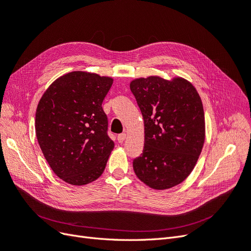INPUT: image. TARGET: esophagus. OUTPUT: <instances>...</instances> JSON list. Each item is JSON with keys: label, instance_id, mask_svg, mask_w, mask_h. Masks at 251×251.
Listing matches in <instances>:
<instances>
[{"label": "esophagus", "instance_id": "esophagus-1", "mask_svg": "<svg viewBox=\"0 0 251 251\" xmlns=\"http://www.w3.org/2000/svg\"><path fill=\"white\" fill-rule=\"evenodd\" d=\"M125 139H126V133H121L118 135V141L120 143H123L125 141Z\"/></svg>", "mask_w": 251, "mask_h": 251}]
</instances>
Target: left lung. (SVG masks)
Masks as SVG:
<instances>
[{"mask_svg": "<svg viewBox=\"0 0 251 251\" xmlns=\"http://www.w3.org/2000/svg\"><path fill=\"white\" fill-rule=\"evenodd\" d=\"M130 90L142 111L145 127L143 153L133 160L134 173L154 190L181 183L193 171L205 140L200 96L181 77L137 78Z\"/></svg>", "mask_w": 251, "mask_h": 251, "instance_id": "obj_1", "label": "left lung"}]
</instances>
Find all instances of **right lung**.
<instances>
[{
	"label": "right lung",
	"instance_id": "1",
	"mask_svg": "<svg viewBox=\"0 0 251 251\" xmlns=\"http://www.w3.org/2000/svg\"><path fill=\"white\" fill-rule=\"evenodd\" d=\"M114 79L74 71L57 78L40 98L35 132L48 164L60 179L85 185L102 175L115 147L102 102Z\"/></svg>",
	"mask_w": 251,
	"mask_h": 251
}]
</instances>
